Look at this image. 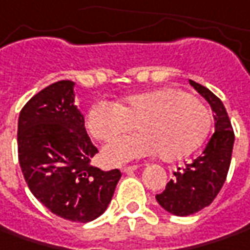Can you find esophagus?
Here are the masks:
<instances>
[{
    "label": "esophagus",
    "mask_w": 250,
    "mask_h": 250,
    "mask_svg": "<svg viewBox=\"0 0 250 250\" xmlns=\"http://www.w3.org/2000/svg\"><path fill=\"white\" fill-rule=\"evenodd\" d=\"M138 167H140L138 165H133V166H122V171H123V173H130V171L137 170Z\"/></svg>",
    "instance_id": "esophagus-1"
}]
</instances>
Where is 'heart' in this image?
<instances>
[{"mask_svg": "<svg viewBox=\"0 0 250 250\" xmlns=\"http://www.w3.org/2000/svg\"><path fill=\"white\" fill-rule=\"evenodd\" d=\"M90 134L110 144L133 130L140 133L108 146L102 158L119 165L158 151L160 159H183L208 138L211 115L201 99L180 88L162 87L127 95L116 104L97 102L87 113Z\"/></svg>", "mask_w": 250, "mask_h": 250, "instance_id": "1", "label": "heart"}]
</instances>
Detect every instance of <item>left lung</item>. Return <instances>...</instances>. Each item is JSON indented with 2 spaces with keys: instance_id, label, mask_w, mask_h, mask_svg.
Listing matches in <instances>:
<instances>
[{
  "instance_id": "8db88e82",
  "label": "left lung",
  "mask_w": 250,
  "mask_h": 250,
  "mask_svg": "<svg viewBox=\"0 0 250 250\" xmlns=\"http://www.w3.org/2000/svg\"><path fill=\"white\" fill-rule=\"evenodd\" d=\"M189 84L210 104L214 115V128L203 152L174 173L166 189L156 195L159 205L171 214L189 216L209 206L220 192L228 174L234 146V130L223 102L199 83Z\"/></svg>"
}]
</instances>
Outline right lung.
Wrapping results in <instances>:
<instances>
[{"instance_id": "1", "label": "right lung", "mask_w": 250, "mask_h": 250, "mask_svg": "<svg viewBox=\"0 0 250 250\" xmlns=\"http://www.w3.org/2000/svg\"><path fill=\"white\" fill-rule=\"evenodd\" d=\"M73 85L56 82L27 101L18 122V156L31 194L48 210L88 223L106 210L122 173L91 166L98 149L74 105Z\"/></svg>"}]
</instances>
